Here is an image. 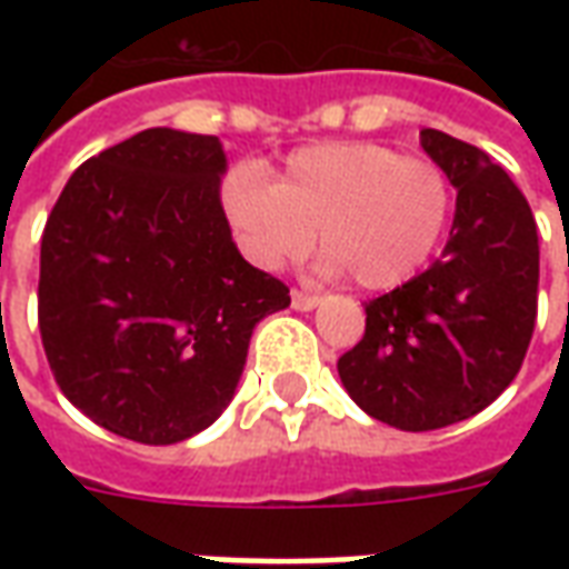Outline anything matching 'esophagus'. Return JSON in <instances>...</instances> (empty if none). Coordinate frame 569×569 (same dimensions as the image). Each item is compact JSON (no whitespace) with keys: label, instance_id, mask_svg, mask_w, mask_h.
I'll list each match as a JSON object with an SVG mask.
<instances>
[{"label":"esophagus","instance_id":"obj_1","mask_svg":"<svg viewBox=\"0 0 569 569\" xmlns=\"http://www.w3.org/2000/svg\"><path fill=\"white\" fill-rule=\"evenodd\" d=\"M320 305V296L305 292V289H292V308L296 310H313Z\"/></svg>","mask_w":569,"mask_h":569}]
</instances>
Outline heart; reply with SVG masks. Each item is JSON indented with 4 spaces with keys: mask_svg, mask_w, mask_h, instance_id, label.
Returning a JSON list of instances; mask_svg holds the SVG:
<instances>
[{
    "mask_svg": "<svg viewBox=\"0 0 569 569\" xmlns=\"http://www.w3.org/2000/svg\"><path fill=\"white\" fill-rule=\"evenodd\" d=\"M222 207L261 268L308 256L320 231L329 271L341 268L362 289H393L436 256L453 186L429 158H402L381 142H335L296 151L273 182L256 167H234Z\"/></svg>",
    "mask_w": 569,
    "mask_h": 569,
    "instance_id": "obj_1",
    "label": "heart"
}]
</instances>
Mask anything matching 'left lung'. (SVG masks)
Here are the masks:
<instances>
[{
    "mask_svg": "<svg viewBox=\"0 0 569 569\" xmlns=\"http://www.w3.org/2000/svg\"><path fill=\"white\" fill-rule=\"evenodd\" d=\"M457 188L451 240L432 268L366 301V332L338 359L366 415L406 432L488 408L521 371L537 322L539 237L530 203L488 151L420 130Z\"/></svg>",
    "mask_w": 569,
    "mask_h": 569,
    "instance_id": "left-lung-1",
    "label": "left lung"
}]
</instances>
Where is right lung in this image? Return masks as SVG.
<instances>
[{"mask_svg":"<svg viewBox=\"0 0 569 569\" xmlns=\"http://www.w3.org/2000/svg\"><path fill=\"white\" fill-rule=\"evenodd\" d=\"M222 173L216 137L142 130L81 163L44 222V357L69 402L121 439L210 427L256 322L289 308V286L237 252Z\"/></svg>","mask_w":569,"mask_h":569,"instance_id":"obj_1","label":"right lung"}]
</instances>
